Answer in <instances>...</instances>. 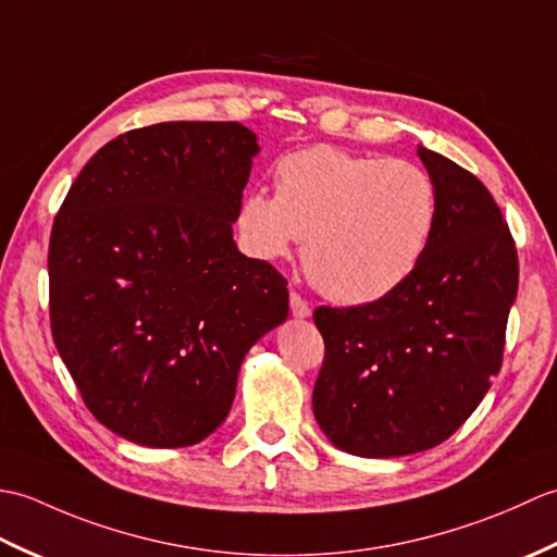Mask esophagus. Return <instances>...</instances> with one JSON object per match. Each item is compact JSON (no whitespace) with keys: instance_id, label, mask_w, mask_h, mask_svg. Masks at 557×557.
Listing matches in <instances>:
<instances>
[{"instance_id":"obj_1","label":"esophagus","mask_w":557,"mask_h":557,"mask_svg":"<svg viewBox=\"0 0 557 557\" xmlns=\"http://www.w3.org/2000/svg\"><path fill=\"white\" fill-rule=\"evenodd\" d=\"M289 309H292V313L297 315V318H309L311 315V306H309V301H306L299 292H292L289 294Z\"/></svg>"}]
</instances>
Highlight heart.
<instances>
[{"mask_svg":"<svg viewBox=\"0 0 557 557\" xmlns=\"http://www.w3.org/2000/svg\"><path fill=\"white\" fill-rule=\"evenodd\" d=\"M435 220V184L419 164L311 146L277 160L275 194L248 191L236 222L258 258H285L306 239L301 260L313 285L361 306L405 285Z\"/></svg>","mask_w":557,"mask_h":557,"instance_id":"heart-1","label":"heart"}]
</instances>
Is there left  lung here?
Masks as SVG:
<instances>
[{
  "mask_svg": "<svg viewBox=\"0 0 557 557\" xmlns=\"http://www.w3.org/2000/svg\"><path fill=\"white\" fill-rule=\"evenodd\" d=\"M437 194L431 244L389 297L313 311L325 357L313 387L323 433L359 457H401L447 441L503 366L519 260L491 191L419 146Z\"/></svg>",
  "mask_w": 557,
  "mask_h": 557,
  "instance_id": "obj_1",
  "label": "left lung"
}]
</instances>
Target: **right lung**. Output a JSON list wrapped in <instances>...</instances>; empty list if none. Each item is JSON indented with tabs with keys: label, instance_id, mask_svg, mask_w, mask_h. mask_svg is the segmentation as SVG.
I'll return each instance as SVG.
<instances>
[{
	"label": "right lung",
	"instance_id": "obj_1",
	"mask_svg": "<svg viewBox=\"0 0 557 557\" xmlns=\"http://www.w3.org/2000/svg\"><path fill=\"white\" fill-rule=\"evenodd\" d=\"M258 152L239 122H164L112 138L50 234V325L92 417L148 447L227 419L239 366L289 313L287 280L236 251Z\"/></svg>",
	"mask_w": 557,
	"mask_h": 557
}]
</instances>
